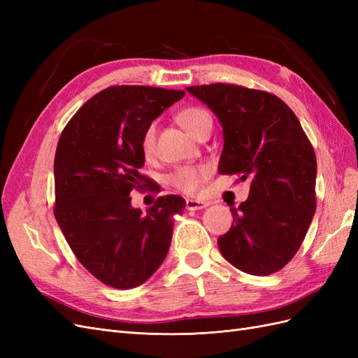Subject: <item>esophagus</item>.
Returning a JSON list of instances; mask_svg holds the SVG:
<instances>
[{
  "mask_svg": "<svg viewBox=\"0 0 358 358\" xmlns=\"http://www.w3.org/2000/svg\"><path fill=\"white\" fill-rule=\"evenodd\" d=\"M209 203L208 201H201V200H192V199H187L185 200V208L188 210H200L208 208Z\"/></svg>",
  "mask_w": 358,
  "mask_h": 358,
  "instance_id": "esophagus-1",
  "label": "esophagus"
}]
</instances>
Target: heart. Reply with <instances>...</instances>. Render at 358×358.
Masks as SVG:
<instances>
[{"label": "heart", "instance_id": "obj_1", "mask_svg": "<svg viewBox=\"0 0 358 358\" xmlns=\"http://www.w3.org/2000/svg\"><path fill=\"white\" fill-rule=\"evenodd\" d=\"M179 124L187 129L189 134L194 137H199L200 133L204 129H212V116L208 110L201 109V107H187L179 112L178 115ZM155 138H157V122H150L143 131L142 136V150L146 157L152 155L155 149ZM210 169L208 166H187L179 167L175 173H171L170 183L176 189L194 194L197 192L201 187V183L209 178Z\"/></svg>", "mask_w": 358, "mask_h": 358}]
</instances>
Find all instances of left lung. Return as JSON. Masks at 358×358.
Masks as SVG:
<instances>
[{
  "mask_svg": "<svg viewBox=\"0 0 358 358\" xmlns=\"http://www.w3.org/2000/svg\"><path fill=\"white\" fill-rule=\"evenodd\" d=\"M218 116L224 133L220 175L251 178L246 201L233 208L218 239L236 268L267 276L296 255L317 209V158L297 116L276 95L239 85L187 88Z\"/></svg>",
  "mask_w": 358,
  "mask_h": 358,
  "instance_id": "left-lung-1",
  "label": "left lung"
}]
</instances>
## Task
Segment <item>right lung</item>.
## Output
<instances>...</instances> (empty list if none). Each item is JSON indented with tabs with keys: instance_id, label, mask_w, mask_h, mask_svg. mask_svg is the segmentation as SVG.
<instances>
[{
	"instance_id": "right-lung-1",
	"label": "right lung",
	"mask_w": 358,
	"mask_h": 358,
	"mask_svg": "<svg viewBox=\"0 0 358 358\" xmlns=\"http://www.w3.org/2000/svg\"><path fill=\"white\" fill-rule=\"evenodd\" d=\"M185 91L121 85L103 90L61 133L55 164V213L76 258L103 284L129 289L155 273L169 252L179 196H162L142 213L129 192L143 176L142 136Z\"/></svg>"
}]
</instances>
